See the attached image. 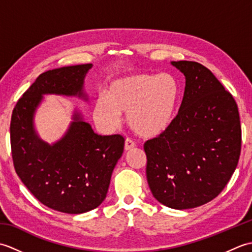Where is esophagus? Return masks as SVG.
I'll list each match as a JSON object with an SVG mask.
<instances>
[{
	"label": "esophagus",
	"instance_id": "34e87169",
	"mask_svg": "<svg viewBox=\"0 0 252 252\" xmlns=\"http://www.w3.org/2000/svg\"><path fill=\"white\" fill-rule=\"evenodd\" d=\"M135 147V143L133 142L132 140H130V138H126V142H125V149L126 151H131V149H133Z\"/></svg>",
	"mask_w": 252,
	"mask_h": 252
}]
</instances>
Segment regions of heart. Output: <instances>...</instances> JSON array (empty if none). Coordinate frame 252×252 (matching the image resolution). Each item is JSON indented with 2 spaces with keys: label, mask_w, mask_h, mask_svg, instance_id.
<instances>
[{
  "label": "heart",
  "mask_w": 252,
  "mask_h": 252,
  "mask_svg": "<svg viewBox=\"0 0 252 252\" xmlns=\"http://www.w3.org/2000/svg\"><path fill=\"white\" fill-rule=\"evenodd\" d=\"M180 103V85L170 73H136L112 82L93 107V118L110 131L126 112L130 129L143 137L161 134L172 125Z\"/></svg>",
  "instance_id": "b5f03b06"
}]
</instances>
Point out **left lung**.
<instances>
[{
  "mask_svg": "<svg viewBox=\"0 0 252 252\" xmlns=\"http://www.w3.org/2000/svg\"><path fill=\"white\" fill-rule=\"evenodd\" d=\"M185 76L172 125L144 144L153 196L172 209L196 208L220 194L237 167L242 127L236 101L196 62H171Z\"/></svg>",
  "mask_w": 252,
  "mask_h": 252,
  "instance_id": "left-lung-1",
  "label": "left lung"
}]
</instances>
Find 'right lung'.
Returning <instances> with one entry per match:
<instances>
[{"label":"right lung","instance_id":"add662e5","mask_svg":"<svg viewBox=\"0 0 252 252\" xmlns=\"http://www.w3.org/2000/svg\"><path fill=\"white\" fill-rule=\"evenodd\" d=\"M92 66L84 63L41 73L17 101L10 120L16 173L44 206L70 215L93 210L104 201L125 138L96 134L76 110L65 135L50 145L36 134L33 117L45 94L87 100L83 82Z\"/></svg>","mask_w":252,"mask_h":252}]
</instances>
